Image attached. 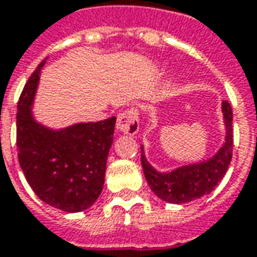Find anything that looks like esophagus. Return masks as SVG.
I'll list each match as a JSON object with an SVG mask.
<instances>
[{
	"instance_id": "1",
	"label": "esophagus",
	"mask_w": 257,
	"mask_h": 257,
	"mask_svg": "<svg viewBox=\"0 0 257 257\" xmlns=\"http://www.w3.org/2000/svg\"><path fill=\"white\" fill-rule=\"evenodd\" d=\"M117 130L123 134H128V136H134L139 133L140 124H139V113L134 108H127L124 111H121L117 116L116 123Z\"/></svg>"
}]
</instances>
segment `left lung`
Listing matches in <instances>:
<instances>
[{"mask_svg": "<svg viewBox=\"0 0 257 257\" xmlns=\"http://www.w3.org/2000/svg\"><path fill=\"white\" fill-rule=\"evenodd\" d=\"M225 123V143L216 154L208 160L182 165L170 173H160L150 164L141 146V165L151 191L168 204H184L209 194L219 184L228 171L232 160L233 133H232V107L228 101H222Z\"/></svg>", "mask_w": 257, "mask_h": 257, "instance_id": "1", "label": "left lung"}]
</instances>
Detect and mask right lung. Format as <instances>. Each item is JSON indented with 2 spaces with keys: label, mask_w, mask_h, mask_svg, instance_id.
<instances>
[{
  "label": "right lung",
  "mask_w": 257,
  "mask_h": 257,
  "mask_svg": "<svg viewBox=\"0 0 257 257\" xmlns=\"http://www.w3.org/2000/svg\"><path fill=\"white\" fill-rule=\"evenodd\" d=\"M45 60L21 93L17 113L18 160L38 198L65 212H80L100 195L116 117L53 130L34 118L32 104Z\"/></svg>",
  "instance_id": "1"
}]
</instances>
